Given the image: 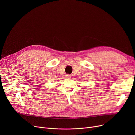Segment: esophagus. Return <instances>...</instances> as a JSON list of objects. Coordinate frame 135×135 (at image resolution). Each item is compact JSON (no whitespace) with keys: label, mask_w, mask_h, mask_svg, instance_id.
<instances>
[{"label":"esophagus","mask_w":135,"mask_h":135,"mask_svg":"<svg viewBox=\"0 0 135 135\" xmlns=\"http://www.w3.org/2000/svg\"><path fill=\"white\" fill-rule=\"evenodd\" d=\"M66 77L67 78H71V75H69V74H67L66 75Z\"/></svg>","instance_id":"esophagus-1"}]
</instances>
